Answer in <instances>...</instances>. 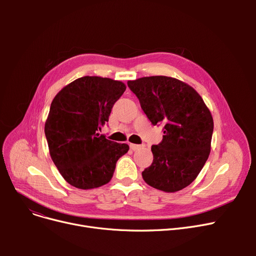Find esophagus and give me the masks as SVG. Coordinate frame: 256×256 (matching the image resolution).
Instances as JSON below:
<instances>
[{"label":"esophagus","instance_id":"obj_1","mask_svg":"<svg viewBox=\"0 0 256 256\" xmlns=\"http://www.w3.org/2000/svg\"><path fill=\"white\" fill-rule=\"evenodd\" d=\"M130 150H139V148H141V145H138V144H130Z\"/></svg>","mask_w":256,"mask_h":256}]
</instances>
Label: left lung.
Instances as JSON below:
<instances>
[{"instance_id": "1", "label": "left lung", "mask_w": 256, "mask_h": 256, "mask_svg": "<svg viewBox=\"0 0 256 256\" xmlns=\"http://www.w3.org/2000/svg\"><path fill=\"white\" fill-rule=\"evenodd\" d=\"M142 110L154 126L163 124V140L152 145V164L142 172L147 184L173 193L189 186L210 152L214 120L198 92L171 76L128 80Z\"/></svg>"}]
</instances>
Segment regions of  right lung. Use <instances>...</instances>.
I'll use <instances>...</instances> for the list:
<instances>
[{"label":"right lung","instance_id":"add662e5","mask_svg":"<svg viewBox=\"0 0 256 256\" xmlns=\"http://www.w3.org/2000/svg\"><path fill=\"white\" fill-rule=\"evenodd\" d=\"M126 89L120 80L86 76L54 98L44 132L54 164L72 186L89 190L108 184L118 158L128 152V144L98 132Z\"/></svg>","mask_w":256,"mask_h":256}]
</instances>
